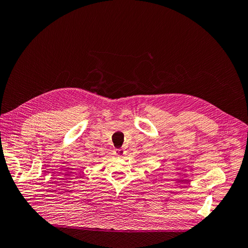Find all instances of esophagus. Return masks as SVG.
<instances>
[{
  "mask_svg": "<svg viewBox=\"0 0 248 248\" xmlns=\"http://www.w3.org/2000/svg\"><path fill=\"white\" fill-rule=\"evenodd\" d=\"M125 150L124 149H115V154L119 157H122L125 155Z\"/></svg>",
  "mask_w": 248,
  "mask_h": 248,
  "instance_id": "esophagus-1",
  "label": "esophagus"
}]
</instances>
